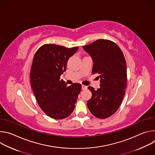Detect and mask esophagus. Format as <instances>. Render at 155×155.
<instances>
[{
  "instance_id": "obj_1",
  "label": "esophagus",
  "mask_w": 155,
  "mask_h": 155,
  "mask_svg": "<svg viewBox=\"0 0 155 155\" xmlns=\"http://www.w3.org/2000/svg\"><path fill=\"white\" fill-rule=\"evenodd\" d=\"M87 86H84V85H82V86H81V89H82L83 90H84L87 89Z\"/></svg>"
}]
</instances>
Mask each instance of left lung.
Instances as JSON below:
<instances>
[{
    "mask_svg": "<svg viewBox=\"0 0 155 155\" xmlns=\"http://www.w3.org/2000/svg\"><path fill=\"white\" fill-rule=\"evenodd\" d=\"M93 62V74H98L100 87L88 86L92 93L87 102L90 112L100 119L114 114L125 93L127 82L126 62L123 53L114 42L99 39L83 47Z\"/></svg>",
    "mask_w": 155,
    "mask_h": 155,
    "instance_id": "obj_1",
    "label": "left lung"
}]
</instances>
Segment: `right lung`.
Returning <instances> with one entry per match:
<instances>
[{
	"instance_id": "1",
	"label": "right lung",
	"mask_w": 155,
	"mask_h": 155,
	"mask_svg": "<svg viewBox=\"0 0 155 155\" xmlns=\"http://www.w3.org/2000/svg\"><path fill=\"white\" fill-rule=\"evenodd\" d=\"M78 49L46 44L34 55L30 74L32 89L41 109L51 118L64 119L75 108L81 85L73 83L67 87L60 76Z\"/></svg>"
}]
</instances>
